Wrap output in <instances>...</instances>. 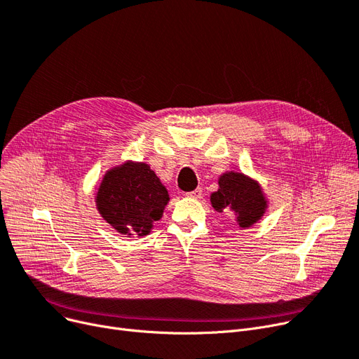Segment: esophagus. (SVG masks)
Returning a JSON list of instances; mask_svg holds the SVG:
<instances>
[{
	"label": "esophagus",
	"instance_id": "1",
	"mask_svg": "<svg viewBox=\"0 0 359 359\" xmlns=\"http://www.w3.org/2000/svg\"><path fill=\"white\" fill-rule=\"evenodd\" d=\"M202 195H203V194H202L201 187H198V189H195V191H192V192H187V194H186L187 198H194V199H201Z\"/></svg>",
	"mask_w": 359,
	"mask_h": 359
}]
</instances>
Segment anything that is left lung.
Wrapping results in <instances>:
<instances>
[{"mask_svg": "<svg viewBox=\"0 0 359 359\" xmlns=\"http://www.w3.org/2000/svg\"><path fill=\"white\" fill-rule=\"evenodd\" d=\"M217 212L234 215L238 227L249 229L268 210V199L257 180L241 172H225L218 179V191L211 194Z\"/></svg>", "mask_w": 359, "mask_h": 359, "instance_id": "obj_1", "label": "left lung"}]
</instances>
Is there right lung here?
<instances>
[{
  "label": "right lung",
  "instance_id": "1",
  "mask_svg": "<svg viewBox=\"0 0 359 359\" xmlns=\"http://www.w3.org/2000/svg\"><path fill=\"white\" fill-rule=\"evenodd\" d=\"M170 196L147 163L125 161L109 168L96 194V208L119 234L144 237L161 219Z\"/></svg>",
  "mask_w": 359,
  "mask_h": 359
}]
</instances>
